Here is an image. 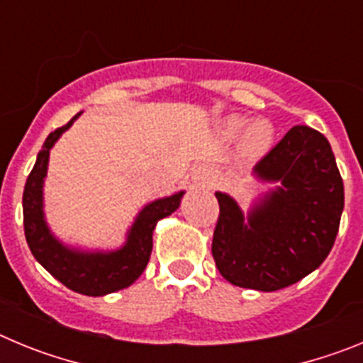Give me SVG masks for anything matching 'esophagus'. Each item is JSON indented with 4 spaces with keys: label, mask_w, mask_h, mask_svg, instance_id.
<instances>
[{
    "label": "esophagus",
    "mask_w": 363,
    "mask_h": 363,
    "mask_svg": "<svg viewBox=\"0 0 363 363\" xmlns=\"http://www.w3.org/2000/svg\"><path fill=\"white\" fill-rule=\"evenodd\" d=\"M196 179H198V184H201L203 187H205V185H211V174H209V172H205V171L198 172Z\"/></svg>",
    "instance_id": "34e87169"
}]
</instances>
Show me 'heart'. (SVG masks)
I'll return each instance as SVG.
<instances>
[{
  "instance_id": "1",
  "label": "heart",
  "mask_w": 363,
  "mask_h": 363,
  "mask_svg": "<svg viewBox=\"0 0 363 363\" xmlns=\"http://www.w3.org/2000/svg\"><path fill=\"white\" fill-rule=\"evenodd\" d=\"M247 120L245 118L234 116L227 121L225 125V133L229 136H236L240 130L245 127ZM272 138H274V130H272L271 123L267 121H258L251 127V129L247 130L245 134V152L251 154V156H259V154H264L265 150L271 147Z\"/></svg>"
}]
</instances>
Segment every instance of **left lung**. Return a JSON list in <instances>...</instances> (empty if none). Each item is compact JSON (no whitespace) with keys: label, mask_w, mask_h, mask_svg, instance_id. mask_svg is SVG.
<instances>
[{"label":"left lung","mask_w":363,"mask_h":363,"mask_svg":"<svg viewBox=\"0 0 363 363\" xmlns=\"http://www.w3.org/2000/svg\"><path fill=\"white\" fill-rule=\"evenodd\" d=\"M262 179L281 182L249 221L236 201L216 192L220 214L213 258L220 274L245 289H284L322 265L344 211V182L327 138L296 125L256 163Z\"/></svg>","instance_id":"1"}]
</instances>
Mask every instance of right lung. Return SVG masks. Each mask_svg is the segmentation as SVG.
<instances>
[{"label":"right lung","mask_w":363,"mask_h":363,"mask_svg":"<svg viewBox=\"0 0 363 363\" xmlns=\"http://www.w3.org/2000/svg\"><path fill=\"white\" fill-rule=\"evenodd\" d=\"M79 114L72 118L67 125L57 127L54 133L45 140L43 147L38 152V160L32 167L23 191V227L30 252L34 258L43 265L47 271L62 281L65 287L86 296H104L114 291L125 289L138 277L145 271L149 264L150 251H152V230L158 220L169 216L178 209L179 200L184 192L174 196L156 200L140 213L136 223L133 225L127 240V245L116 252L108 255H83V252L70 251L62 243L52 238L43 221L41 211V185L47 174L49 163V150L57 138L69 129L72 121Z\"/></svg>","instance_id":"1"}]
</instances>
